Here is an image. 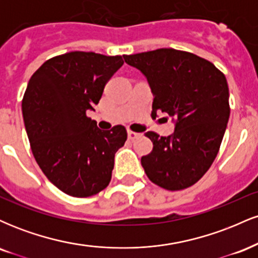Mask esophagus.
Returning <instances> with one entry per match:
<instances>
[{"instance_id": "34e87169", "label": "esophagus", "mask_w": 258, "mask_h": 258, "mask_svg": "<svg viewBox=\"0 0 258 258\" xmlns=\"http://www.w3.org/2000/svg\"><path fill=\"white\" fill-rule=\"evenodd\" d=\"M127 136H128V139H131V141H133V139L141 137V133H137V132H133V131H128L127 132Z\"/></svg>"}]
</instances>
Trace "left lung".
<instances>
[{"instance_id": "1", "label": "left lung", "mask_w": 258, "mask_h": 258, "mask_svg": "<svg viewBox=\"0 0 258 258\" xmlns=\"http://www.w3.org/2000/svg\"><path fill=\"white\" fill-rule=\"evenodd\" d=\"M148 80L154 96L152 116L172 117L174 132H147L153 150L142 156L148 178L167 190L195 184L212 165L229 119L226 76L206 59L173 48L123 55Z\"/></svg>"}]
</instances>
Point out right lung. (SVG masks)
Instances as JSON below:
<instances>
[{
  "label": "right lung",
  "instance_id": "add662e5",
  "mask_svg": "<svg viewBox=\"0 0 258 258\" xmlns=\"http://www.w3.org/2000/svg\"><path fill=\"white\" fill-rule=\"evenodd\" d=\"M121 55L70 52L48 59L34 73L22 102L34 158L58 189L87 198L106 188L123 126L103 131L87 116L106 82L122 67Z\"/></svg>",
  "mask_w": 258,
  "mask_h": 258
}]
</instances>
